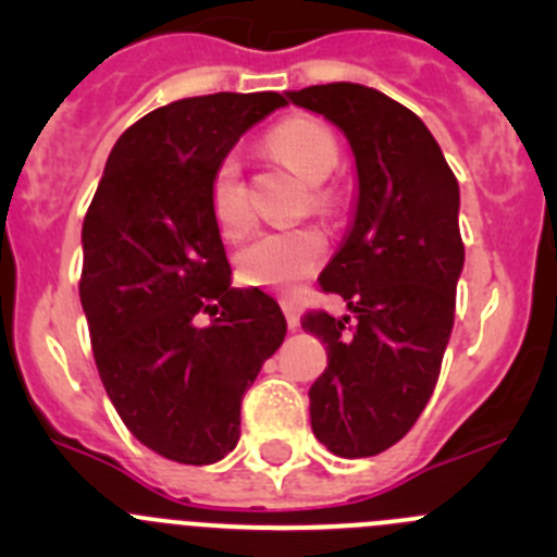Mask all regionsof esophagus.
Returning a JSON list of instances; mask_svg holds the SVG:
<instances>
[{
	"label": "esophagus",
	"instance_id": "esophagus-1",
	"mask_svg": "<svg viewBox=\"0 0 557 557\" xmlns=\"http://www.w3.org/2000/svg\"><path fill=\"white\" fill-rule=\"evenodd\" d=\"M280 305H283L285 320H288V329H290V331L299 329V307H296L290 299H283V301H280Z\"/></svg>",
	"mask_w": 557,
	"mask_h": 557
}]
</instances>
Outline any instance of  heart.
Wrapping results in <instances>:
<instances>
[{
  "mask_svg": "<svg viewBox=\"0 0 557 557\" xmlns=\"http://www.w3.org/2000/svg\"><path fill=\"white\" fill-rule=\"evenodd\" d=\"M269 153L307 180L312 212H331L336 190L325 185L339 164V139L323 121L310 115H290L267 134ZM210 212L221 237L239 239L252 226L250 201L237 156H223L210 174ZM325 250V237L318 228L267 232L237 252V274L258 288H290L312 272Z\"/></svg>",
  "mask_w": 557,
  "mask_h": 557,
  "instance_id": "1",
  "label": "heart"
}]
</instances>
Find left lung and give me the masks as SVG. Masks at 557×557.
Here are the masks:
<instances>
[{
    "instance_id": "left-lung-1",
    "label": "left lung",
    "mask_w": 557,
    "mask_h": 557,
    "mask_svg": "<svg viewBox=\"0 0 557 557\" xmlns=\"http://www.w3.org/2000/svg\"><path fill=\"white\" fill-rule=\"evenodd\" d=\"M288 99L336 123L356 153V221L320 272L356 323L312 310L301 325L329 352L310 387L314 436L369 458L412 429L440 380L463 269L458 180L425 123L374 88L325 83Z\"/></svg>"
}]
</instances>
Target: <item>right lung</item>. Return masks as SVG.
<instances>
[{"label":"right lung","instance_id":"right-lung-1","mask_svg":"<svg viewBox=\"0 0 557 557\" xmlns=\"http://www.w3.org/2000/svg\"><path fill=\"white\" fill-rule=\"evenodd\" d=\"M283 94L180 99L121 134L83 221L81 301L99 377L126 429L177 463L239 442L243 396L285 339L263 290L232 288L210 174ZM201 313L213 323L198 325Z\"/></svg>","mask_w":557,"mask_h":557}]
</instances>
